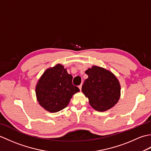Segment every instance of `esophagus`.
I'll use <instances>...</instances> for the list:
<instances>
[{
  "label": "esophagus",
  "mask_w": 151,
  "mask_h": 151,
  "mask_svg": "<svg viewBox=\"0 0 151 151\" xmlns=\"http://www.w3.org/2000/svg\"><path fill=\"white\" fill-rule=\"evenodd\" d=\"M82 84H81V85H80V86H78V88L80 89V90H81V89H82Z\"/></svg>",
  "instance_id": "34e87169"
}]
</instances>
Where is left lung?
Listing matches in <instances>:
<instances>
[{"mask_svg":"<svg viewBox=\"0 0 151 151\" xmlns=\"http://www.w3.org/2000/svg\"><path fill=\"white\" fill-rule=\"evenodd\" d=\"M86 73L88 78L82 85V91L93 108L104 111L117 104L121 95V86L113 73L95 65L86 70Z\"/></svg>","mask_w":151,"mask_h":151,"instance_id":"obj_1","label":"left lung"}]
</instances>
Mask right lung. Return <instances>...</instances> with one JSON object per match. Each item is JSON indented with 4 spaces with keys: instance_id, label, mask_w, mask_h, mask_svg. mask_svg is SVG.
Here are the masks:
<instances>
[{
    "instance_id": "1",
    "label": "right lung",
    "mask_w": 151,
    "mask_h": 151,
    "mask_svg": "<svg viewBox=\"0 0 151 151\" xmlns=\"http://www.w3.org/2000/svg\"><path fill=\"white\" fill-rule=\"evenodd\" d=\"M73 76L61 64L47 69L36 87L39 104L52 113L59 111L69 104L73 95L80 91L73 85Z\"/></svg>"
}]
</instances>
